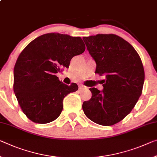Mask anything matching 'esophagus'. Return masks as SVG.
Returning <instances> with one entry per match:
<instances>
[{"instance_id": "esophagus-1", "label": "esophagus", "mask_w": 157, "mask_h": 157, "mask_svg": "<svg viewBox=\"0 0 157 157\" xmlns=\"http://www.w3.org/2000/svg\"><path fill=\"white\" fill-rule=\"evenodd\" d=\"M86 89V86L84 85H82V84H79V89Z\"/></svg>"}]
</instances>
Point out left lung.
Segmentation results:
<instances>
[{"instance_id": "1", "label": "left lung", "mask_w": 157, "mask_h": 157, "mask_svg": "<svg viewBox=\"0 0 157 157\" xmlns=\"http://www.w3.org/2000/svg\"><path fill=\"white\" fill-rule=\"evenodd\" d=\"M96 63L95 73L105 75L103 91L90 88V100L84 101L85 115L94 122L112 126L133 110L143 91L145 71L138 52L114 34L83 37Z\"/></svg>"}]
</instances>
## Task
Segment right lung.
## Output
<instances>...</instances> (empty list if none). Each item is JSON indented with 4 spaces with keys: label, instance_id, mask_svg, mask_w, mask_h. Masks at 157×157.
Segmentation results:
<instances>
[{
    "label": "right lung",
    "instance_id": "right-lung-1",
    "mask_svg": "<svg viewBox=\"0 0 157 157\" xmlns=\"http://www.w3.org/2000/svg\"><path fill=\"white\" fill-rule=\"evenodd\" d=\"M84 50L80 37L50 33L33 40L21 52L14 68L13 89L30 120L47 124L59 117L63 98L78 86L66 85L56 74L68 68L71 59Z\"/></svg>",
    "mask_w": 157,
    "mask_h": 157
}]
</instances>
